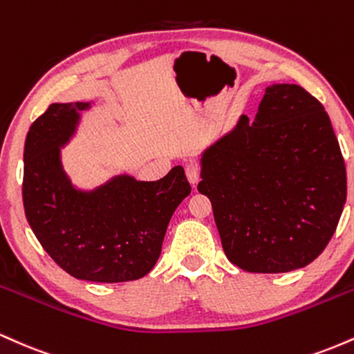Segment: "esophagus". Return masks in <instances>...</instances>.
<instances>
[{
	"label": "esophagus",
	"mask_w": 354,
	"mask_h": 354,
	"mask_svg": "<svg viewBox=\"0 0 354 354\" xmlns=\"http://www.w3.org/2000/svg\"><path fill=\"white\" fill-rule=\"evenodd\" d=\"M186 178H188V181L193 186L198 185V181H200V168H198V165L194 163L186 165Z\"/></svg>",
	"instance_id": "obj_1"
}]
</instances>
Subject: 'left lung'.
Segmentation results:
<instances>
[{
  "instance_id": "1",
  "label": "left lung",
  "mask_w": 354,
  "mask_h": 354,
  "mask_svg": "<svg viewBox=\"0 0 354 354\" xmlns=\"http://www.w3.org/2000/svg\"><path fill=\"white\" fill-rule=\"evenodd\" d=\"M225 254L248 273H288L323 253L346 203V168L330 116L298 84H271L253 121L201 153Z\"/></svg>"
}]
</instances>
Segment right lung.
<instances>
[{"label":"right lung","mask_w":354,"mask_h":354,"mask_svg":"<svg viewBox=\"0 0 354 354\" xmlns=\"http://www.w3.org/2000/svg\"><path fill=\"white\" fill-rule=\"evenodd\" d=\"M91 103H53L24 141L23 205L35 236L73 278L123 283L143 278L161 254L174 209L191 193L183 166L158 181L116 174L95 189L73 185L61 163Z\"/></svg>","instance_id":"1"}]
</instances>
